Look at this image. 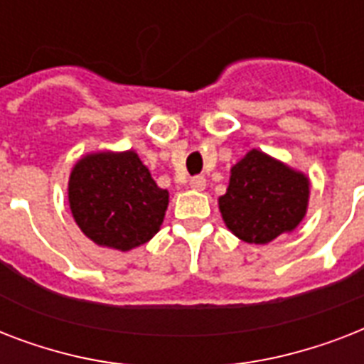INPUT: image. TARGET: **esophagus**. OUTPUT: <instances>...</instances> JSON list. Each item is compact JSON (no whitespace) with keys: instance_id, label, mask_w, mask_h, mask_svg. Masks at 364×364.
<instances>
[{"instance_id":"34e87169","label":"esophagus","mask_w":364,"mask_h":364,"mask_svg":"<svg viewBox=\"0 0 364 364\" xmlns=\"http://www.w3.org/2000/svg\"><path fill=\"white\" fill-rule=\"evenodd\" d=\"M191 187H193L194 191H204V188H205V177L204 176H194L193 179H191Z\"/></svg>"}]
</instances>
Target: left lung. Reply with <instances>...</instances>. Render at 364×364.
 Returning a JSON list of instances; mask_svg holds the SVG:
<instances>
[{
  "mask_svg": "<svg viewBox=\"0 0 364 364\" xmlns=\"http://www.w3.org/2000/svg\"><path fill=\"white\" fill-rule=\"evenodd\" d=\"M308 194L310 183L302 173L253 149L232 168L219 210L240 240L268 243L299 227Z\"/></svg>",
  "mask_w": 364,
  "mask_h": 364,
  "instance_id": "8db88e82",
  "label": "left lung"
}]
</instances>
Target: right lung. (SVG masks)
<instances>
[{"label":"right lung","mask_w":364,"mask_h":364,"mask_svg":"<svg viewBox=\"0 0 364 364\" xmlns=\"http://www.w3.org/2000/svg\"><path fill=\"white\" fill-rule=\"evenodd\" d=\"M70 208L92 242L128 251L159 232L168 191L154 183L134 151L88 154L71 171Z\"/></svg>","instance_id":"obj_1"}]
</instances>
